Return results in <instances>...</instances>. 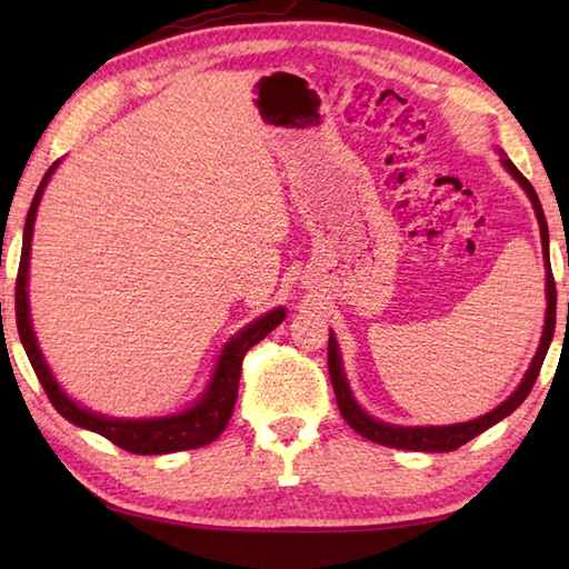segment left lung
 I'll list each match as a JSON object with an SVG mask.
<instances>
[{
	"mask_svg": "<svg viewBox=\"0 0 569 569\" xmlns=\"http://www.w3.org/2000/svg\"><path fill=\"white\" fill-rule=\"evenodd\" d=\"M503 166L509 168L511 176L528 192L530 202H533L536 214H538V222H540L542 249H546V263H548L546 330H542L540 347H538V352H536L533 365H530V369L526 371L521 386H518V389L509 398H506V401L499 408H493L491 413H487V416H481L477 420H469V422H457V426H442V428H398V426H389V422L373 420L371 416H367L365 410L357 406V401L352 398V391H349V386H347L345 373H342V361H340V352H337V342H335V337L330 335L328 369H330V379H332L337 406H340V413L349 422V428H355L359 435H365V438L371 440V442H379V445H386V447H398V450H416V452H452V450H457V447H462L465 442H469L471 438H477L479 432H485L491 426H497V422L503 420L506 416H511L513 410L526 401L530 389H533V383H536L538 373H540V367H542V359H546V355H548V347H550L552 332H555V306H558V291H555V278L550 273L546 212H542L540 200L536 196L533 186L528 183V178L521 171H518V168L509 159H503Z\"/></svg>",
	"mask_w": 569,
	"mask_h": 569,
	"instance_id": "left-lung-1",
	"label": "left lung"
}]
</instances>
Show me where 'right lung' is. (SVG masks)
Returning <instances> with one entry per match:
<instances>
[{"label": "right lung", "instance_id": "add662e5", "mask_svg": "<svg viewBox=\"0 0 569 569\" xmlns=\"http://www.w3.org/2000/svg\"><path fill=\"white\" fill-rule=\"evenodd\" d=\"M58 161L48 168L39 190L31 200V208L27 214V224H23V247H21V261H19V273H17V328L21 345L27 349L31 367L39 377L48 401L53 403L60 416L66 420L76 422L80 428H88L92 432H100L102 438L122 447L127 452L134 455H166V452H178V450H196V447L210 445L222 435L227 428L229 418H232V410L237 403V391H239V377H241V361H244L249 349L261 342L266 335H269L276 325H281L286 312L283 308L271 310L269 316L259 318L251 322L247 330H241L232 342L222 349V357L217 361L212 383L208 391L200 398V401L188 408L186 413H178L171 418H153V420H117V418H104L98 413H90V410L80 408L72 403L70 398L58 389L51 369L43 361L39 345H36V337L31 330V318H29V296H27V281H29V251H31V234H33V220H36V208H39L43 188L48 178L56 171Z\"/></svg>", "mask_w": 569, "mask_h": 569}]
</instances>
